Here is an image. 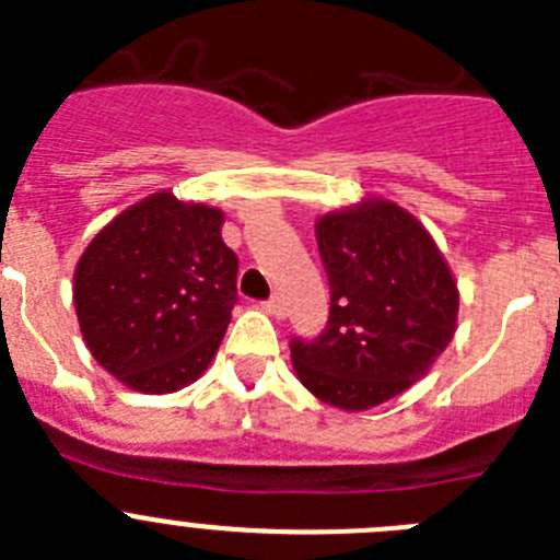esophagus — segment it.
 <instances>
[{
    "instance_id": "esophagus-1",
    "label": "esophagus",
    "mask_w": 560,
    "mask_h": 560,
    "mask_svg": "<svg viewBox=\"0 0 560 560\" xmlns=\"http://www.w3.org/2000/svg\"><path fill=\"white\" fill-rule=\"evenodd\" d=\"M264 308H266V314L277 316V319H283V314H285V308H283V300H280V296H271L269 303H264Z\"/></svg>"
}]
</instances>
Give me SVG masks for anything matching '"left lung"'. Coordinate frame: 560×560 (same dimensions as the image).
Wrapping results in <instances>:
<instances>
[{
  "label": "left lung",
  "instance_id": "left-lung-1",
  "mask_svg": "<svg viewBox=\"0 0 560 560\" xmlns=\"http://www.w3.org/2000/svg\"><path fill=\"white\" fill-rule=\"evenodd\" d=\"M316 244L330 319L314 341H291V364L323 404L364 412L407 393L448 348L457 280L427 226L389 199L325 212Z\"/></svg>",
  "mask_w": 560,
  "mask_h": 560
}]
</instances>
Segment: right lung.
<instances>
[{
	"label": "right lung",
	"instance_id": "add662e5",
	"mask_svg": "<svg viewBox=\"0 0 560 560\" xmlns=\"http://www.w3.org/2000/svg\"><path fill=\"white\" fill-rule=\"evenodd\" d=\"M224 212L151 192L83 249L72 303L89 353L128 389L165 395L210 368L237 300Z\"/></svg>",
	"mask_w": 560,
	"mask_h": 560
}]
</instances>
